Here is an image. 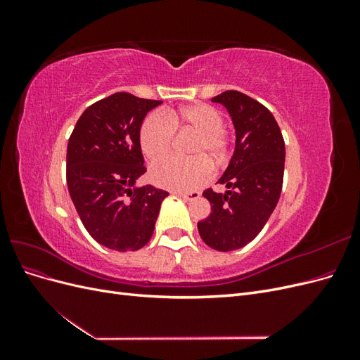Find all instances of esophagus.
I'll list each match as a JSON object with an SVG mask.
<instances>
[{
  "label": "esophagus",
  "mask_w": 360,
  "mask_h": 360,
  "mask_svg": "<svg viewBox=\"0 0 360 360\" xmlns=\"http://www.w3.org/2000/svg\"><path fill=\"white\" fill-rule=\"evenodd\" d=\"M176 195H179L180 198L186 200V201H195L201 197V193L197 191H192V192H176Z\"/></svg>",
  "instance_id": "34e87169"
}]
</instances>
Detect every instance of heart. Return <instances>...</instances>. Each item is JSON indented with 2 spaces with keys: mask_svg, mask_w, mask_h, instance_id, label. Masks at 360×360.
Segmentation results:
<instances>
[{
  "mask_svg": "<svg viewBox=\"0 0 360 360\" xmlns=\"http://www.w3.org/2000/svg\"><path fill=\"white\" fill-rule=\"evenodd\" d=\"M224 126L222 112L207 103H195L177 111L150 114L139 129V146L147 159H156L171 148L176 130L192 129L189 146L192 158L165 156L151 163L150 179L160 188L177 192L193 191L212 177V168L222 165L230 153V136Z\"/></svg>",
  "mask_w": 360,
  "mask_h": 360,
  "instance_id": "b5f03b06",
  "label": "heart"
}]
</instances>
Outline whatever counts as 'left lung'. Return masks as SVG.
I'll return each mask as SVG.
<instances>
[{
	"label": "left lung",
	"instance_id": "1",
	"mask_svg": "<svg viewBox=\"0 0 360 360\" xmlns=\"http://www.w3.org/2000/svg\"><path fill=\"white\" fill-rule=\"evenodd\" d=\"M212 101L233 118L236 150L217 181L228 191L202 193L212 213L198 222V231L205 245L228 252L252 242L274 213L284 181L285 143L275 117L252 97L226 90Z\"/></svg>",
	"mask_w": 360,
	"mask_h": 360
}]
</instances>
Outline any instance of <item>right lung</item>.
I'll return each instance as SVG.
<instances>
[{"label":"right lung","instance_id":"1","mask_svg":"<svg viewBox=\"0 0 360 360\" xmlns=\"http://www.w3.org/2000/svg\"><path fill=\"white\" fill-rule=\"evenodd\" d=\"M160 101L115 93L90 105L68 144L66 179L85 230L108 249L138 250L153 236L167 191L136 188L147 171L139 129Z\"/></svg>","mask_w":360,"mask_h":360}]
</instances>
